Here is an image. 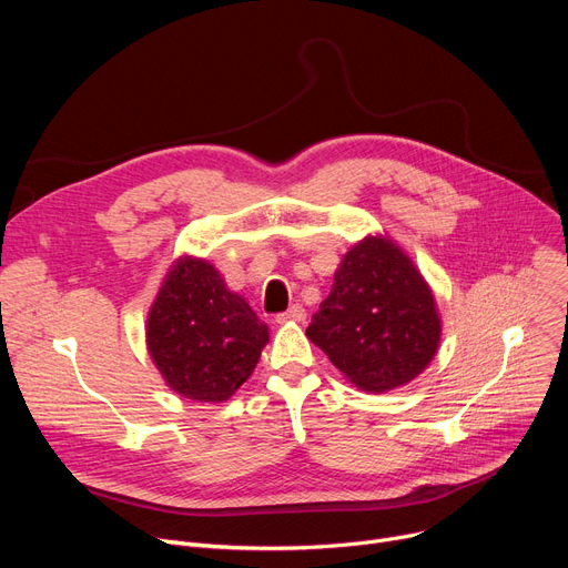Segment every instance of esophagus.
Instances as JSON below:
<instances>
[{
    "label": "esophagus",
    "mask_w": 568,
    "mask_h": 568,
    "mask_svg": "<svg viewBox=\"0 0 568 568\" xmlns=\"http://www.w3.org/2000/svg\"><path fill=\"white\" fill-rule=\"evenodd\" d=\"M304 320H306V308L300 306V304H294V306H290L285 313H278V315H276V322H278V324H285V322H304Z\"/></svg>",
    "instance_id": "obj_1"
}]
</instances>
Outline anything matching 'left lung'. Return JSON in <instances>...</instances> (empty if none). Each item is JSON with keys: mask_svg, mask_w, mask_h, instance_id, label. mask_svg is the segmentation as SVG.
Instances as JSON below:
<instances>
[{"mask_svg": "<svg viewBox=\"0 0 568 568\" xmlns=\"http://www.w3.org/2000/svg\"><path fill=\"white\" fill-rule=\"evenodd\" d=\"M306 336L354 386L384 394L426 371L442 320L409 255L386 234H368L343 255Z\"/></svg>", "mask_w": 568, "mask_h": 568, "instance_id": "left-lung-1", "label": "left lung"}]
</instances>
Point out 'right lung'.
I'll return each instance as SVG.
<instances>
[{
  "instance_id": "right-lung-1",
  "label": "right lung",
  "mask_w": 568,
  "mask_h": 568,
  "mask_svg": "<svg viewBox=\"0 0 568 568\" xmlns=\"http://www.w3.org/2000/svg\"><path fill=\"white\" fill-rule=\"evenodd\" d=\"M268 326L230 292L214 264L172 262L146 315V349L174 394L223 403L255 371Z\"/></svg>"
}]
</instances>
